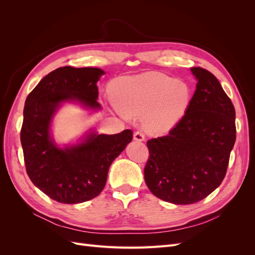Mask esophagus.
I'll return each instance as SVG.
<instances>
[{
	"mask_svg": "<svg viewBox=\"0 0 255 255\" xmlns=\"http://www.w3.org/2000/svg\"><path fill=\"white\" fill-rule=\"evenodd\" d=\"M134 140L136 141H143L144 140V135L141 132H135L134 134Z\"/></svg>",
	"mask_w": 255,
	"mask_h": 255,
	"instance_id": "obj_1",
	"label": "esophagus"
}]
</instances>
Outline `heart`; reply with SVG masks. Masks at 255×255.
I'll return each instance as SVG.
<instances>
[{"label": "heart", "mask_w": 255, "mask_h": 255, "mask_svg": "<svg viewBox=\"0 0 255 255\" xmlns=\"http://www.w3.org/2000/svg\"><path fill=\"white\" fill-rule=\"evenodd\" d=\"M110 94L117 111L127 117L144 115L146 132L166 134L183 117L190 100L186 84L158 72L120 76L110 85Z\"/></svg>", "instance_id": "1"}]
</instances>
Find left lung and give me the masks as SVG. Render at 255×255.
<instances>
[{
  "mask_svg": "<svg viewBox=\"0 0 255 255\" xmlns=\"http://www.w3.org/2000/svg\"><path fill=\"white\" fill-rule=\"evenodd\" d=\"M197 86L182 119L167 136L148 140L144 181L152 194L173 204H192L217 188L236 139L235 109L219 81L190 69Z\"/></svg>",
  "mask_w": 255,
  "mask_h": 255,
  "instance_id": "left-lung-1",
  "label": "left lung"
}]
</instances>
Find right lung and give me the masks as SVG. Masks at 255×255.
<instances>
[{
    "instance_id": "right-lung-1",
    "label": "right lung",
    "mask_w": 255,
    "mask_h": 255,
    "mask_svg": "<svg viewBox=\"0 0 255 255\" xmlns=\"http://www.w3.org/2000/svg\"><path fill=\"white\" fill-rule=\"evenodd\" d=\"M104 73L99 68L60 67L26 98L21 128L26 172L37 188L57 202L76 204L99 196L114 159L132 141L130 129L114 135L89 130L80 142L64 148L51 136L53 117L63 103L101 110L97 82Z\"/></svg>"
}]
</instances>
